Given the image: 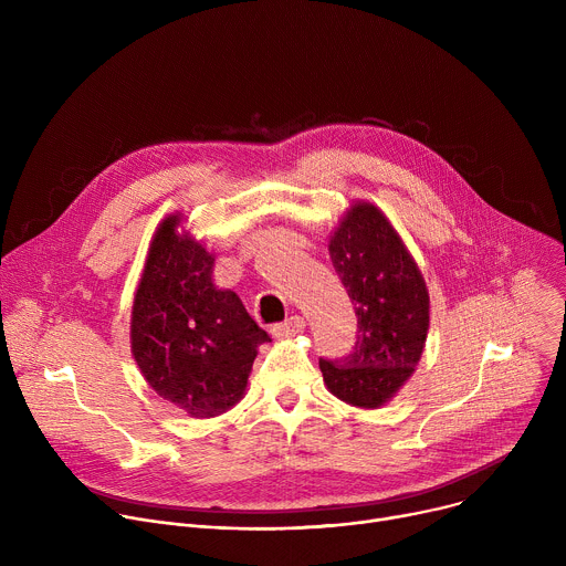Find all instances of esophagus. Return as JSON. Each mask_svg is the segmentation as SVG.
<instances>
[{"label": "esophagus", "mask_w": 566, "mask_h": 566, "mask_svg": "<svg viewBox=\"0 0 566 566\" xmlns=\"http://www.w3.org/2000/svg\"><path fill=\"white\" fill-rule=\"evenodd\" d=\"M304 329H306L304 317L291 315V317H286L284 322H277V325H273V327H271V334L277 336V338H282V336H295V334H300V332H304Z\"/></svg>", "instance_id": "1"}]
</instances>
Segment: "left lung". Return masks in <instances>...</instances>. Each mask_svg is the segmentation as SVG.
<instances>
[{"mask_svg":"<svg viewBox=\"0 0 566 566\" xmlns=\"http://www.w3.org/2000/svg\"><path fill=\"white\" fill-rule=\"evenodd\" d=\"M334 269L354 302L352 354L319 358L329 391L358 408H378L406 382L428 338L430 297L421 271L385 214L356 203L329 241Z\"/></svg>","mask_w":566,"mask_h":566,"instance_id":"1","label":"left lung"}]
</instances>
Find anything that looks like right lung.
Here are the masks:
<instances>
[{
  "mask_svg": "<svg viewBox=\"0 0 566 566\" xmlns=\"http://www.w3.org/2000/svg\"><path fill=\"white\" fill-rule=\"evenodd\" d=\"M179 217L158 226L132 308V354L151 389L208 419L244 396L258 347L269 334L232 293L212 284V255Z\"/></svg>",
  "mask_w": 566,
  "mask_h": 566,
  "instance_id": "1",
  "label": "right lung"
}]
</instances>
